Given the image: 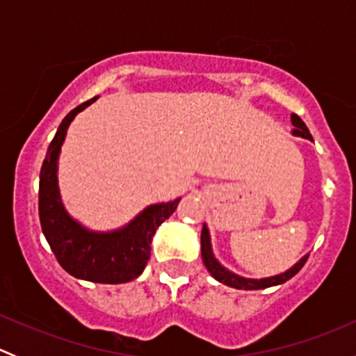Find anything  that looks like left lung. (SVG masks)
I'll return each instance as SVG.
<instances>
[{
	"mask_svg": "<svg viewBox=\"0 0 356 356\" xmlns=\"http://www.w3.org/2000/svg\"><path fill=\"white\" fill-rule=\"evenodd\" d=\"M291 122H293L294 125L293 136H300V138L314 141L308 127L296 113L291 115ZM201 258H203V264L204 267L208 268V272L213 275V279H217L218 282H222V284L231 286V288H236V289H265V288H270V286L284 284V282L289 281L293 275H296L298 272L303 268V265L307 264L308 254H305L298 264H294L289 270L284 272V274H279V275H274V277H265V279H246V277H241V275L234 274V272L227 270V268L222 267V265L218 264L217 258H215L213 253H211L210 232H208L207 225H203V229H201Z\"/></svg>",
	"mask_w": 356,
	"mask_h": 356,
	"instance_id": "obj_1",
	"label": "left lung"
}]
</instances>
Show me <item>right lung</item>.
<instances>
[{
  "label": "right lung",
  "mask_w": 356,
  "mask_h": 356,
  "mask_svg": "<svg viewBox=\"0 0 356 356\" xmlns=\"http://www.w3.org/2000/svg\"><path fill=\"white\" fill-rule=\"evenodd\" d=\"M95 99L72 110L49 145L39 175V220L46 241L68 274L99 284H122L139 277L145 270L153 236L174 213L181 198L149 204L125 227L111 232L89 231L67 213L58 191V155L70 122Z\"/></svg>",
  "instance_id": "obj_1"
}]
</instances>
